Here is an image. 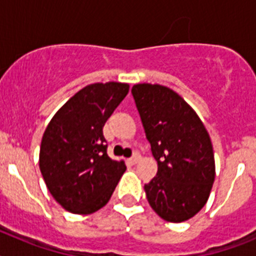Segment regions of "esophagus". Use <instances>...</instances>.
<instances>
[{"instance_id":"1","label":"esophagus","mask_w":256,"mask_h":256,"mask_svg":"<svg viewBox=\"0 0 256 256\" xmlns=\"http://www.w3.org/2000/svg\"><path fill=\"white\" fill-rule=\"evenodd\" d=\"M140 159H141V155H140L138 152H136L134 155H133L132 158H130V164H137V162H140Z\"/></svg>"}]
</instances>
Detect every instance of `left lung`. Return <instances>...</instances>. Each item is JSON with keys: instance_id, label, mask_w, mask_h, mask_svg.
I'll use <instances>...</instances> for the list:
<instances>
[{"instance_id": "obj_1", "label": "left lung", "mask_w": 256, "mask_h": 256, "mask_svg": "<svg viewBox=\"0 0 256 256\" xmlns=\"http://www.w3.org/2000/svg\"><path fill=\"white\" fill-rule=\"evenodd\" d=\"M132 94L158 162V173L144 184L148 204L165 220H187L206 204L216 178L209 133L170 88L142 83Z\"/></svg>"}]
</instances>
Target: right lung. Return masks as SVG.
Returning a JSON list of instances; mask_svg holds the SVG:
<instances>
[{"label":"right lung","instance_id":"right-lung-1","mask_svg":"<svg viewBox=\"0 0 256 256\" xmlns=\"http://www.w3.org/2000/svg\"><path fill=\"white\" fill-rule=\"evenodd\" d=\"M130 91L126 83L86 86L54 115L42 137L40 169L65 210L92 214L108 204L126 172L108 158L102 128Z\"/></svg>","mask_w":256,"mask_h":256}]
</instances>
